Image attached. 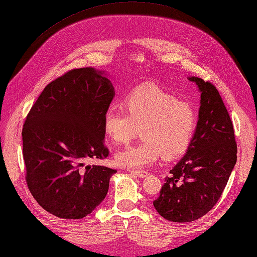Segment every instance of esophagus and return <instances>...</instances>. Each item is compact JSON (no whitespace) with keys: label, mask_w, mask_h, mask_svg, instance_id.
<instances>
[{"label":"esophagus","mask_w":257,"mask_h":257,"mask_svg":"<svg viewBox=\"0 0 257 257\" xmlns=\"http://www.w3.org/2000/svg\"><path fill=\"white\" fill-rule=\"evenodd\" d=\"M129 173H131L133 175H136L138 177H140V178H144V177H147L149 175L148 172L146 170H136V169H129L128 170Z\"/></svg>","instance_id":"1"}]
</instances>
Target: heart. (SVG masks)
<instances>
[{
	"label": "heart",
	"instance_id": "1",
	"mask_svg": "<svg viewBox=\"0 0 257 257\" xmlns=\"http://www.w3.org/2000/svg\"><path fill=\"white\" fill-rule=\"evenodd\" d=\"M123 109L108 108L104 131L115 143H124L140 131L139 142L117 151L115 161L122 167L138 168L182 154L188 149L195 127L191 105L157 85L134 90L123 100Z\"/></svg>",
	"mask_w": 257,
	"mask_h": 257
}]
</instances>
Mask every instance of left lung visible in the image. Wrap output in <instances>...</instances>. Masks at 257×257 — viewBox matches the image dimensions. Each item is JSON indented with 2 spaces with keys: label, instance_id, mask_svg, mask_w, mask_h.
<instances>
[{
  "label": "left lung",
  "instance_id": "1",
  "mask_svg": "<svg viewBox=\"0 0 257 257\" xmlns=\"http://www.w3.org/2000/svg\"><path fill=\"white\" fill-rule=\"evenodd\" d=\"M189 80L201 92L194 135L153 202L157 213L175 222H190L208 213L236 163L233 124L218 90L201 78L189 77Z\"/></svg>",
  "mask_w": 257,
  "mask_h": 257
}]
</instances>
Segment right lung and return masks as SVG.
Returning a JSON list of instances; mask_svg holds the SVG:
<instances>
[{"label":"right lung","instance_id":"add662e5","mask_svg":"<svg viewBox=\"0 0 257 257\" xmlns=\"http://www.w3.org/2000/svg\"><path fill=\"white\" fill-rule=\"evenodd\" d=\"M115 96L105 71L72 69L44 88L23 128L26 181L47 212L81 219L106 196L115 173L89 160L108 156L104 115Z\"/></svg>","mask_w":257,"mask_h":257}]
</instances>
